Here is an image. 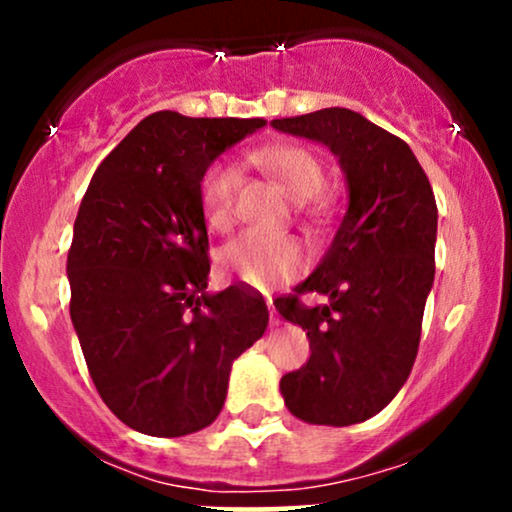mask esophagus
<instances>
[{"label": "esophagus", "mask_w": 512, "mask_h": 512, "mask_svg": "<svg viewBox=\"0 0 512 512\" xmlns=\"http://www.w3.org/2000/svg\"><path fill=\"white\" fill-rule=\"evenodd\" d=\"M267 310H269V322H272V325H279V315H276V308L272 301H267Z\"/></svg>", "instance_id": "esophagus-1"}]
</instances>
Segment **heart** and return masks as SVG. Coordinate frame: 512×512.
Masks as SVG:
<instances>
[{"label": "heart", "instance_id": "1", "mask_svg": "<svg viewBox=\"0 0 512 512\" xmlns=\"http://www.w3.org/2000/svg\"><path fill=\"white\" fill-rule=\"evenodd\" d=\"M250 163L272 178L296 202H308L325 187V166L308 146L274 144L252 151ZM240 175L231 163H214L199 185L202 211L211 231H231L236 221ZM303 245L293 238H262L245 233L219 252L221 274L243 281L250 289H269L296 279L305 269Z\"/></svg>", "mask_w": 512, "mask_h": 512}]
</instances>
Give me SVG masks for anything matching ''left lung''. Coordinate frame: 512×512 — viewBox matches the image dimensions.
Instances as JSON below:
<instances>
[{"label":"left lung","mask_w":512,"mask_h":512,"mask_svg":"<svg viewBox=\"0 0 512 512\" xmlns=\"http://www.w3.org/2000/svg\"><path fill=\"white\" fill-rule=\"evenodd\" d=\"M279 132L330 146L349 209L317 269L274 305L310 339L305 366L281 378L293 416L351 426L383 411L407 383L436 274L438 207L407 142L349 108L272 120ZM303 292L331 298L310 309Z\"/></svg>","instance_id":"1"}]
</instances>
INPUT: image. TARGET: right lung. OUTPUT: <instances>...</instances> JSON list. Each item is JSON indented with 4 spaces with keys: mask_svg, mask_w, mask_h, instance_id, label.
<instances>
[{
    "mask_svg": "<svg viewBox=\"0 0 512 512\" xmlns=\"http://www.w3.org/2000/svg\"><path fill=\"white\" fill-rule=\"evenodd\" d=\"M262 117H144L93 173L67 276L74 330L108 409L146 436L178 438L219 416L231 363L267 330V303L209 296L204 173Z\"/></svg>",
    "mask_w": 512,
    "mask_h": 512,
    "instance_id": "add662e5",
    "label": "right lung"
}]
</instances>
